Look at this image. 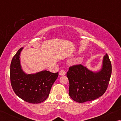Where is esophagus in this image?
I'll return each instance as SVG.
<instances>
[{
  "label": "esophagus",
  "instance_id": "34e87169",
  "mask_svg": "<svg viewBox=\"0 0 121 121\" xmlns=\"http://www.w3.org/2000/svg\"><path fill=\"white\" fill-rule=\"evenodd\" d=\"M65 73H66V72H65V71L64 70H61L60 71V72H59V74L62 76L65 75Z\"/></svg>",
  "mask_w": 121,
  "mask_h": 121
}]
</instances>
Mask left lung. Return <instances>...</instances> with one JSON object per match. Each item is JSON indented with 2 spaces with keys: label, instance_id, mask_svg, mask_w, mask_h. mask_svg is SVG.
Wrapping results in <instances>:
<instances>
[{
  "label": "left lung",
  "instance_id": "8db88e82",
  "mask_svg": "<svg viewBox=\"0 0 121 121\" xmlns=\"http://www.w3.org/2000/svg\"><path fill=\"white\" fill-rule=\"evenodd\" d=\"M111 74L112 64L107 53L104 57L102 69L98 72H92L80 64L70 66L67 73L69 96L79 103L97 99L106 92Z\"/></svg>",
  "mask_w": 121,
  "mask_h": 121
}]
</instances>
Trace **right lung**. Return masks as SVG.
<instances>
[{
    "label": "right lung",
    "instance_id": "1",
    "mask_svg": "<svg viewBox=\"0 0 121 121\" xmlns=\"http://www.w3.org/2000/svg\"><path fill=\"white\" fill-rule=\"evenodd\" d=\"M20 48L11 63L10 79L13 91L18 97L29 103L39 104L44 101L50 94L52 86L59 73L44 70L35 74H26L20 65Z\"/></svg>",
    "mask_w": 121,
    "mask_h": 121
}]
</instances>
